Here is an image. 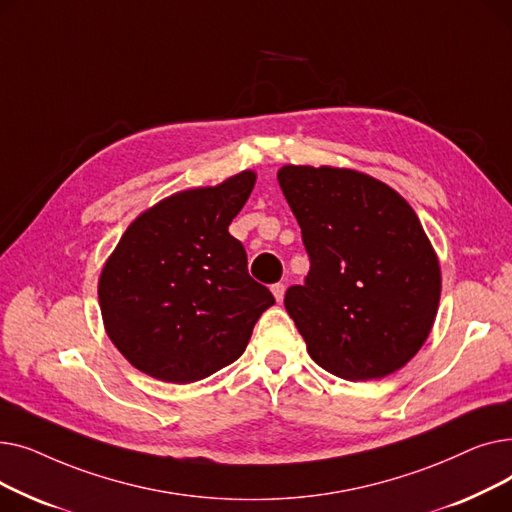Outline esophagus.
I'll use <instances>...</instances> for the list:
<instances>
[{
    "label": "esophagus",
    "instance_id": "obj_1",
    "mask_svg": "<svg viewBox=\"0 0 512 512\" xmlns=\"http://www.w3.org/2000/svg\"><path fill=\"white\" fill-rule=\"evenodd\" d=\"M272 292H274L276 301H278V303H282V299H284V292H286V286H284L282 282H278V284H274V286H272Z\"/></svg>",
    "mask_w": 512,
    "mask_h": 512
}]
</instances>
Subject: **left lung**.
I'll list each match as a JSON object with an SVG mask.
<instances>
[{
  "mask_svg": "<svg viewBox=\"0 0 512 512\" xmlns=\"http://www.w3.org/2000/svg\"><path fill=\"white\" fill-rule=\"evenodd\" d=\"M282 193L311 270L284 307L311 359L348 382L407 365L432 332L442 276L417 213L363 172L284 166Z\"/></svg>",
  "mask_w": 512,
  "mask_h": 512,
  "instance_id": "obj_1",
  "label": "left lung"
}]
</instances>
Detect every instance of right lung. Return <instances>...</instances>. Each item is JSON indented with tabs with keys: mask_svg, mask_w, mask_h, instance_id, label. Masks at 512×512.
I'll return each instance as SVG.
<instances>
[{
	"mask_svg": "<svg viewBox=\"0 0 512 512\" xmlns=\"http://www.w3.org/2000/svg\"><path fill=\"white\" fill-rule=\"evenodd\" d=\"M255 172L176 193L143 211L99 276L107 336L130 365L161 382L191 384L234 363L274 294L247 270L228 226Z\"/></svg>",
	"mask_w": 512,
	"mask_h": 512,
	"instance_id": "obj_1",
	"label": "right lung"
}]
</instances>
